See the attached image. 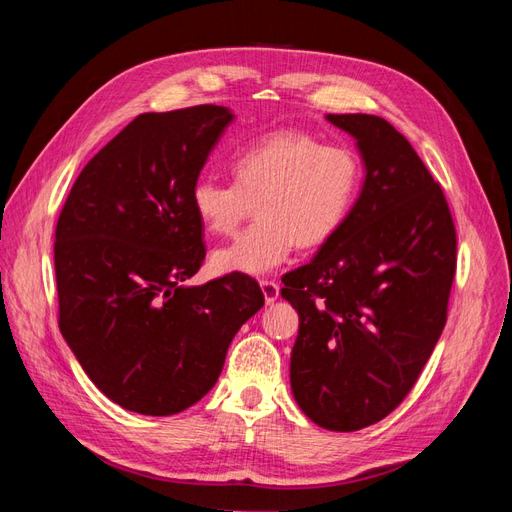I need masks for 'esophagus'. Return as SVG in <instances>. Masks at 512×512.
I'll use <instances>...</instances> for the list:
<instances>
[{
  "label": "esophagus",
  "instance_id": "1",
  "mask_svg": "<svg viewBox=\"0 0 512 512\" xmlns=\"http://www.w3.org/2000/svg\"><path fill=\"white\" fill-rule=\"evenodd\" d=\"M260 290H262V294H265V301H267V305L275 303V301H277V297H280V286H277V284H275V282H271V280L260 282Z\"/></svg>",
  "mask_w": 512,
  "mask_h": 512
}]
</instances>
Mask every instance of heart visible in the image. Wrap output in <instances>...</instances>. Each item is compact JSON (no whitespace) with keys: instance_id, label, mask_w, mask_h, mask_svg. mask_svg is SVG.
Here are the masks:
<instances>
[{"instance_id":"1","label":"heart","mask_w":512,"mask_h":512,"mask_svg":"<svg viewBox=\"0 0 512 512\" xmlns=\"http://www.w3.org/2000/svg\"><path fill=\"white\" fill-rule=\"evenodd\" d=\"M235 183L200 177L190 205L211 235L228 237L256 203L250 230L211 256L218 273L260 277L290 258L297 243L316 247L344 226L359 198L363 168L344 145H324L301 130H277L230 162Z\"/></svg>"}]
</instances>
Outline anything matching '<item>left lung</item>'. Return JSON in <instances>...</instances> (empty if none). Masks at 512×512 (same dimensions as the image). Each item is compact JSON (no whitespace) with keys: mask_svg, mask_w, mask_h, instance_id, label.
Masks as SVG:
<instances>
[{"mask_svg":"<svg viewBox=\"0 0 512 512\" xmlns=\"http://www.w3.org/2000/svg\"><path fill=\"white\" fill-rule=\"evenodd\" d=\"M363 160L344 226L284 277L297 309L290 389L324 429L356 431L410 393L446 324L457 237L440 185L389 121L327 115Z\"/></svg>","mask_w":512,"mask_h":512,"instance_id":"left-lung-1","label":"left lung"}]
</instances>
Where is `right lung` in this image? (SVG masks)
<instances>
[{"label": "right lung", "instance_id": "right-lung-1", "mask_svg": "<svg viewBox=\"0 0 512 512\" xmlns=\"http://www.w3.org/2000/svg\"><path fill=\"white\" fill-rule=\"evenodd\" d=\"M232 121L215 104L138 115L61 209L59 331L89 380L130 412L170 416L203 399L232 337L265 305L247 275L185 284L205 258L190 190Z\"/></svg>", "mask_w": 512, "mask_h": 512}]
</instances>
